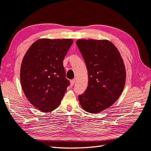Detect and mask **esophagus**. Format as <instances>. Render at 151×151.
Instances as JSON below:
<instances>
[{
    "label": "esophagus",
    "instance_id": "obj_1",
    "mask_svg": "<svg viewBox=\"0 0 151 151\" xmlns=\"http://www.w3.org/2000/svg\"><path fill=\"white\" fill-rule=\"evenodd\" d=\"M70 85H71V86H73L74 84H75V79L71 80V81H70Z\"/></svg>",
    "mask_w": 151,
    "mask_h": 151
}]
</instances>
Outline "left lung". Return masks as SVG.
Wrapping results in <instances>:
<instances>
[{"label":"left lung","instance_id":"1","mask_svg":"<svg viewBox=\"0 0 151 151\" xmlns=\"http://www.w3.org/2000/svg\"><path fill=\"white\" fill-rule=\"evenodd\" d=\"M76 45L86 65L88 86L78 96L85 111L99 113L113 105L124 88L125 65L114 44L106 39H78Z\"/></svg>","mask_w":151,"mask_h":151}]
</instances>
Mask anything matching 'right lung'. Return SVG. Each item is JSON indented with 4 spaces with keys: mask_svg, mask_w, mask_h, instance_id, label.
<instances>
[{
    "mask_svg": "<svg viewBox=\"0 0 151 151\" xmlns=\"http://www.w3.org/2000/svg\"><path fill=\"white\" fill-rule=\"evenodd\" d=\"M73 39L40 38L29 47L20 68L22 88L28 101L44 113L58 107L69 86L63 61Z\"/></svg>",
    "mask_w": 151,
    "mask_h": 151,
    "instance_id": "obj_1",
    "label": "right lung"
}]
</instances>
